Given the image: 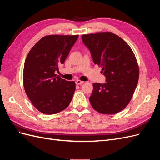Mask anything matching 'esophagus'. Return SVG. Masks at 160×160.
Here are the masks:
<instances>
[{
  "mask_svg": "<svg viewBox=\"0 0 160 160\" xmlns=\"http://www.w3.org/2000/svg\"><path fill=\"white\" fill-rule=\"evenodd\" d=\"M75 83H76L77 85H81V84L84 83V81H81V80H76V81H75Z\"/></svg>",
  "mask_w": 160,
  "mask_h": 160,
  "instance_id": "34e87169",
  "label": "esophagus"
}]
</instances>
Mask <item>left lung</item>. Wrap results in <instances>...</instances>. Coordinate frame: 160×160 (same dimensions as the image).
<instances>
[{
	"label": "left lung",
	"mask_w": 160,
	"mask_h": 160,
	"mask_svg": "<svg viewBox=\"0 0 160 160\" xmlns=\"http://www.w3.org/2000/svg\"><path fill=\"white\" fill-rule=\"evenodd\" d=\"M95 65L102 67L106 83H93L89 98L93 108L103 114L122 111L132 99L139 76L138 61L128 43L110 32L81 37Z\"/></svg>",
	"instance_id": "obj_1"
}]
</instances>
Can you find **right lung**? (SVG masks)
Masks as SVG:
<instances>
[{"mask_svg":"<svg viewBox=\"0 0 160 160\" xmlns=\"http://www.w3.org/2000/svg\"><path fill=\"white\" fill-rule=\"evenodd\" d=\"M79 35H47L28 53L23 69V85L32 104L40 112L55 114L68 107L75 90V81L55 74L63 64Z\"/></svg>","mask_w":160,"mask_h":160,"instance_id":"1","label":"right lung"}]
</instances>
